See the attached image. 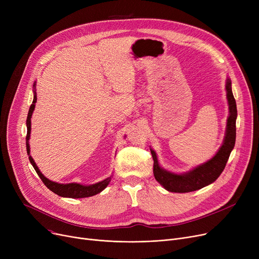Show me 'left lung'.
Wrapping results in <instances>:
<instances>
[{"mask_svg": "<svg viewBox=\"0 0 259 259\" xmlns=\"http://www.w3.org/2000/svg\"><path fill=\"white\" fill-rule=\"evenodd\" d=\"M227 99L229 102L230 115L227 122V132L223 146L205 164L196 167L192 171L186 174H174L161 169L158 165L155 152L151 150V154L154 160L153 173L155 180L170 192L186 193L196 191L198 189L206 187L215 182L224 171L227 161L229 159L231 151L233 150L236 139V117L237 109L236 102L233 97L232 88H231V80H227Z\"/></svg>", "mask_w": 259, "mask_h": 259, "instance_id": "8db88e82", "label": "left lung"}]
</instances>
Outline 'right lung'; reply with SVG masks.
<instances>
[{"instance_id": "add662e5", "label": "right lung", "mask_w": 259, "mask_h": 259, "mask_svg": "<svg viewBox=\"0 0 259 259\" xmlns=\"http://www.w3.org/2000/svg\"><path fill=\"white\" fill-rule=\"evenodd\" d=\"M35 86V85H33ZM35 102H36V94L34 92V98H33V102L29 108V112H28V116H27L26 119V125H27V135H26V149H27V154H28L29 160L31 162V165L33 166L34 170L36 171L37 175L39 176V179L42 180V182L44 183V185L52 191L53 193H56L62 197H71V198H81V197H89V196H93L95 194L100 193L101 191L108 186L109 182L111 181V178H108L105 181L98 183V184H94L91 186H83V185H79V184H58V183H54L51 182L49 180H47L45 176L39 172L38 168L36 167L34 160L32 159V157L30 156V150H29V137H30V131H31V115L32 112L34 110V107H35Z\"/></svg>"}]
</instances>
